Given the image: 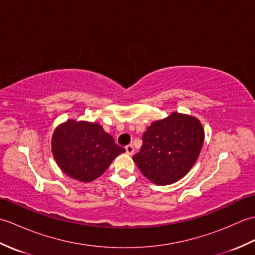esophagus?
Segmentation results:
<instances>
[{"label": "esophagus", "mask_w": 255, "mask_h": 255, "mask_svg": "<svg viewBox=\"0 0 255 255\" xmlns=\"http://www.w3.org/2000/svg\"><path fill=\"white\" fill-rule=\"evenodd\" d=\"M125 149H126V152L128 153V154H132L133 153V151H134V149H133V145L132 144H128V145H126V147H125Z\"/></svg>", "instance_id": "34e87169"}]
</instances>
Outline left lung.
Instances as JSON below:
<instances>
[{"instance_id":"8db88e82","label":"left lung","mask_w":255,"mask_h":255,"mask_svg":"<svg viewBox=\"0 0 255 255\" xmlns=\"http://www.w3.org/2000/svg\"><path fill=\"white\" fill-rule=\"evenodd\" d=\"M204 142V129L197 118L172 113L154 122L142 134V147L132 159L139 170L156 185L172 184L187 174Z\"/></svg>"}]
</instances>
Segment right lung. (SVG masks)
<instances>
[{
	"label": "right lung",
	"mask_w": 255,
	"mask_h": 255,
	"mask_svg": "<svg viewBox=\"0 0 255 255\" xmlns=\"http://www.w3.org/2000/svg\"><path fill=\"white\" fill-rule=\"evenodd\" d=\"M52 153L67 175L81 182L101 176L125 149L95 123L68 121L52 136Z\"/></svg>",
	"instance_id": "add662e5"
}]
</instances>
